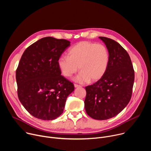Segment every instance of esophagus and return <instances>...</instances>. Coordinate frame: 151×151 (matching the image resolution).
<instances>
[{"mask_svg":"<svg viewBox=\"0 0 151 151\" xmlns=\"http://www.w3.org/2000/svg\"><path fill=\"white\" fill-rule=\"evenodd\" d=\"M74 86H75V88H78V87H81V85H79L78 84H74Z\"/></svg>","mask_w":151,"mask_h":151,"instance_id":"esophagus-1","label":"esophagus"}]
</instances>
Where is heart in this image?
Listing matches in <instances>:
<instances>
[{
    "instance_id": "b5f03b06",
    "label": "heart",
    "mask_w": 151,
    "mask_h": 151,
    "mask_svg": "<svg viewBox=\"0 0 151 151\" xmlns=\"http://www.w3.org/2000/svg\"><path fill=\"white\" fill-rule=\"evenodd\" d=\"M68 54L69 56L63 55L58 58V68L64 76L70 78L79 67L81 72L75 78L79 83L99 81L109 66V52L103 44L80 42L69 50Z\"/></svg>"
}]
</instances>
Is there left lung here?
Listing matches in <instances>:
<instances>
[{
    "label": "left lung",
    "instance_id": "left-lung-1",
    "mask_svg": "<svg viewBox=\"0 0 151 151\" xmlns=\"http://www.w3.org/2000/svg\"><path fill=\"white\" fill-rule=\"evenodd\" d=\"M109 52V63L104 76L85 87V109L97 120H105L119 114L130 101L134 81L132 60L117 42L99 37Z\"/></svg>",
    "mask_w": 151,
    "mask_h": 151
}]
</instances>
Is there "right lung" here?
<instances>
[{
  "label": "right lung",
  "instance_id": "obj_1",
  "mask_svg": "<svg viewBox=\"0 0 151 151\" xmlns=\"http://www.w3.org/2000/svg\"><path fill=\"white\" fill-rule=\"evenodd\" d=\"M66 39L43 37L23 54L16 70L18 99L27 112L42 120H53L63 112L72 82L61 75L58 60L70 45Z\"/></svg>",
  "mask_w": 151,
  "mask_h": 151
}]
</instances>
